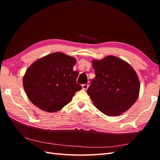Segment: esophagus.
Here are the masks:
<instances>
[{
  "label": "esophagus",
  "instance_id": "1",
  "mask_svg": "<svg viewBox=\"0 0 160 160\" xmlns=\"http://www.w3.org/2000/svg\"><path fill=\"white\" fill-rule=\"evenodd\" d=\"M82 88H83V89L87 90L89 88V85L88 84H83V85H82Z\"/></svg>",
  "mask_w": 160,
  "mask_h": 160
}]
</instances>
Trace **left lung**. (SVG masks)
<instances>
[{
	"label": "left lung",
	"instance_id": "left-lung-1",
	"mask_svg": "<svg viewBox=\"0 0 160 160\" xmlns=\"http://www.w3.org/2000/svg\"><path fill=\"white\" fill-rule=\"evenodd\" d=\"M95 77L88 94L94 105L108 116L119 115L136 101L140 83L138 75L127 62L115 56L93 60Z\"/></svg>",
	"mask_w": 160,
	"mask_h": 160
}]
</instances>
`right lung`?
<instances>
[{
  "mask_svg": "<svg viewBox=\"0 0 160 160\" xmlns=\"http://www.w3.org/2000/svg\"><path fill=\"white\" fill-rule=\"evenodd\" d=\"M75 58L53 52L34 62L23 77V87L28 99L38 108L55 112L71 102L77 91L78 71L72 68Z\"/></svg>",
  "mask_w": 160,
  "mask_h": 160,
  "instance_id": "add662e5",
  "label": "right lung"
}]
</instances>
